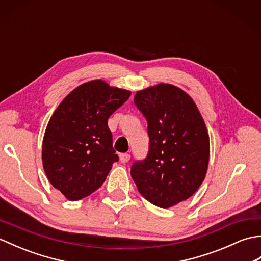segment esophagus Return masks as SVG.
Listing matches in <instances>:
<instances>
[{
    "instance_id": "1",
    "label": "esophagus",
    "mask_w": 261,
    "mask_h": 261,
    "mask_svg": "<svg viewBox=\"0 0 261 261\" xmlns=\"http://www.w3.org/2000/svg\"><path fill=\"white\" fill-rule=\"evenodd\" d=\"M130 160V154L129 153H121L120 154V162L122 164H125Z\"/></svg>"
}]
</instances>
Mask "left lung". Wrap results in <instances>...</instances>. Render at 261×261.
I'll use <instances>...</instances> for the list:
<instances>
[{"label": "left lung", "instance_id": "8db88e82", "mask_svg": "<svg viewBox=\"0 0 261 261\" xmlns=\"http://www.w3.org/2000/svg\"><path fill=\"white\" fill-rule=\"evenodd\" d=\"M135 103L148 122L149 151L131 167L141 195L168 208L191 197L207 171L210 138L193 98L160 83L138 91Z\"/></svg>", "mask_w": 261, "mask_h": 261}]
</instances>
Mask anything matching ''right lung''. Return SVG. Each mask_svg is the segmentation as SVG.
<instances>
[{
	"instance_id": "obj_1",
	"label": "right lung",
	"mask_w": 261,
	"mask_h": 261,
	"mask_svg": "<svg viewBox=\"0 0 261 261\" xmlns=\"http://www.w3.org/2000/svg\"><path fill=\"white\" fill-rule=\"evenodd\" d=\"M131 92L94 80L77 86L55 110L42 141V165L50 184L69 201L101 187L119 157L108 119Z\"/></svg>"
}]
</instances>
